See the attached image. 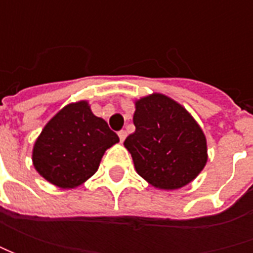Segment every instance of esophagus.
Wrapping results in <instances>:
<instances>
[{"label": "esophagus", "mask_w": 253, "mask_h": 253, "mask_svg": "<svg viewBox=\"0 0 253 253\" xmlns=\"http://www.w3.org/2000/svg\"><path fill=\"white\" fill-rule=\"evenodd\" d=\"M118 136H120V141L124 142V141H125V138H126V132L120 131V132H118Z\"/></svg>", "instance_id": "34e87169"}]
</instances>
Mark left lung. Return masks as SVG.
<instances>
[{
  "label": "left lung",
  "instance_id": "obj_1",
  "mask_svg": "<svg viewBox=\"0 0 253 253\" xmlns=\"http://www.w3.org/2000/svg\"><path fill=\"white\" fill-rule=\"evenodd\" d=\"M135 132L124 146L131 153L136 173L155 189L187 186L209 161L207 139L181 104L162 92L135 100Z\"/></svg>",
  "mask_w": 253,
  "mask_h": 253
}]
</instances>
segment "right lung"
<instances>
[{"label":"right lung","mask_w":253,"mask_h":253,"mask_svg":"<svg viewBox=\"0 0 253 253\" xmlns=\"http://www.w3.org/2000/svg\"><path fill=\"white\" fill-rule=\"evenodd\" d=\"M120 138L95 117L87 100L70 102L47 121L32 149L35 170L59 189H76L98 170Z\"/></svg>","instance_id":"add662e5"}]
</instances>
